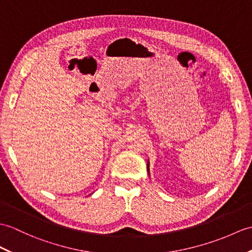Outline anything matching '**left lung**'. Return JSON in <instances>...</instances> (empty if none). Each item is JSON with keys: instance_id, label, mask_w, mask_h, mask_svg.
<instances>
[{"instance_id": "obj_1", "label": "left lung", "mask_w": 252, "mask_h": 252, "mask_svg": "<svg viewBox=\"0 0 252 252\" xmlns=\"http://www.w3.org/2000/svg\"><path fill=\"white\" fill-rule=\"evenodd\" d=\"M147 171H148V174H149V161L147 162ZM150 175V174H149Z\"/></svg>"}]
</instances>
